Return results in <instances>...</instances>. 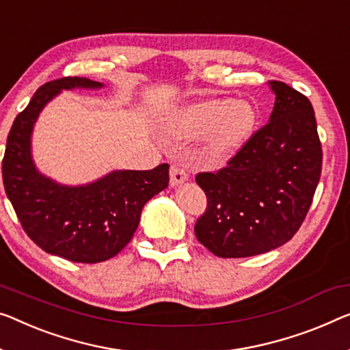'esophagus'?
<instances>
[{
	"label": "esophagus",
	"instance_id": "1",
	"mask_svg": "<svg viewBox=\"0 0 350 350\" xmlns=\"http://www.w3.org/2000/svg\"><path fill=\"white\" fill-rule=\"evenodd\" d=\"M189 180V173H187V170L182 168V166H171L170 170V184L171 187H177V185H182L184 182Z\"/></svg>",
	"mask_w": 350,
	"mask_h": 350
}]
</instances>
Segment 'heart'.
Wrapping results in <instances>:
<instances>
[{
	"label": "heart",
	"instance_id": "1",
	"mask_svg": "<svg viewBox=\"0 0 350 350\" xmlns=\"http://www.w3.org/2000/svg\"><path fill=\"white\" fill-rule=\"evenodd\" d=\"M256 124L258 109L252 102L215 97L182 109L173 121V130L182 138L206 135L202 157L208 161H223L243 148Z\"/></svg>",
	"mask_w": 350,
	"mask_h": 350
}]
</instances>
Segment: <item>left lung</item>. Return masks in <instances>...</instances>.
I'll use <instances>...</instances> for the list:
<instances>
[{"mask_svg":"<svg viewBox=\"0 0 350 350\" xmlns=\"http://www.w3.org/2000/svg\"><path fill=\"white\" fill-rule=\"evenodd\" d=\"M269 86V122L225 168L196 176L207 208L195 234L218 258L256 256L291 241L319 184L322 149L311 102L283 81Z\"/></svg>","mask_w":350,"mask_h":350,"instance_id":"obj_1","label":"left lung"}]
</instances>
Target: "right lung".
I'll list each match as a JSON object with an SVG mask.
<instances>
[{"instance_id":"obj_1","label":"right lung","mask_w":350,"mask_h":350,"mask_svg":"<svg viewBox=\"0 0 350 350\" xmlns=\"http://www.w3.org/2000/svg\"><path fill=\"white\" fill-rule=\"evenodd\" d=\"M100 90L90 78L64 77L40 86L8 135L3 184L20 223L36 245L72 262L96 264L132 241L146 202L168 187L170 165L116 170L85 185H62L36 168L31 137L39 114L62 90Z\"/></svg>"}]
</instances>
